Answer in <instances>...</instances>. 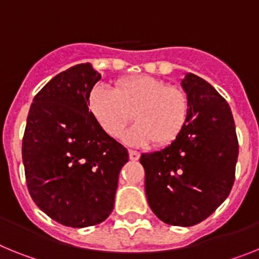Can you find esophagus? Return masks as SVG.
I'll return each mask as SVG.
<instances>
[{
  "label": "esophagus",
  "instance_id": "1",
  "mask_svg": "<svg viewBox=\"0 0 259 259\" xmlns=\"http://www.w3.org/2000/svg\"><path fill=\"white\" fill-rule=\"evenodd\" d=\"M128 154H130V159H131V161H137V159L140 158V153L136 152V150L130 149L128 150Z\"/></svg>",
  "mask_w": 259,
  "mask_h": 259
}]
</instances>
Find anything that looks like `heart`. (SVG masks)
Segmentation results:
<instances>
[{"label": "heart", "mask_w": 259, "mask_h": 259, "mask_svg": "<svg viewBox=\"0 0 259 259\" xmlns=\"http://www.w3.org/2000/svg\"><path fill=\"white\" fill-rule=\"evenodd\" d=\"M89 109L110 137H118L132 119L136 124L124 132L123 141L130 145L171 144L182 134L188 118L187 95L178 87L167 85L152 76L120 80L115 87L97 85L89 96Z\"/></svg>", "instance_id": "b5f03b06"}]
</instances>
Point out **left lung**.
Here are the masks:
<instances>
[{"mask_svg":"<svg viewBox=\"0 0 259 259\" xmlns=\"http://www.w3.org/2000/svg\"><path fill=\"white\" fill-rule=\"evenodd\" d=\"M182 87L188 118L182 134L164 149L141 154L145 193L162 222L191 227L228 197L239 155L230 105L206 80L187 74Z\"/></svg>","mask_w":259,"mask_h":259,"instance_id":"left-lung-1","label":"left lung"}]
</instances>
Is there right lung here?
<instances>
[{
  "label": "right lung",
  "instance_id": "right-lung-1",
  "mask_svg": "<svg viewBox=\"0 0 259 259\" xmlns=\"http://www.w3.org/2000/svg\"><path fill=\"white\" fill-rule=\"evenodd\" d=\"M101 75L91 63L72 66L35 96L27 116L22 158L32 200L53 221L83 228L114 209L119 172L128 162L122 144L89 111Z\"/></svg>",
  "mask_w": 259,
  "mask_h": 259
}]
</instances>
